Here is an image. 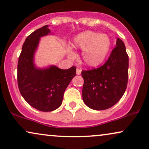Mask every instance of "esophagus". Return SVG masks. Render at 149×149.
Instances as JSON below:
<instances>
[{
  "instance_id": "1",
  "label": "esophagus",
  "mask_w": 149,
  "mask_h": 149,
  "mask_svg": "<svg viewBox=\"0 0 149 149\" xmlns=\"http://www.w3.org/2000/svg\"><path fill=\"white\" fill-rule=\"evenodd\" d=\"M81 71H82L81 69H78V68H77V69H76V74L77 75H80V73H81Z\"/></svg>"
}]
</instances>
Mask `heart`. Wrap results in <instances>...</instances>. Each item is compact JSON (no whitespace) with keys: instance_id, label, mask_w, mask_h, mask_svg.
Here are the masks:
<instances>
[{"instance_id":"heart-1","label":"heart","mask_w":149,"mask_h":149,"mask_svg":"<svg viewBox=\"0 0 149 149\" xmlns=\"http://www.w3.org/2000/svg\"><path fill=\"white\" fill-rule=\"evenodd\" d=\"M111 40L105 34L94 31H85L77 35L72 41L73 47L82 50V61L88 67H97L105 61L110 51ZM68 55L74 56L72 50H68Z\"/></svg>"}]
</instances>
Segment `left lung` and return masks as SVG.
<instances>
[{"label":"left lung","mask_w":149,"mask_h":149,"mask_svg":"<svg viewBox=\"0 0 149 149\" xmlns=\"http://www.w3.org/2000/svg\"><path fill=\"white\" fill-rule=\"evenodd\" d=\"M110 57L101 67L82 70V99L91 109L110 108L124 94L128 80V55L119 38Z\"/></svg>","instance_id":"8db88e82"}]
</instances>
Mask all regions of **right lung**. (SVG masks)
Returning a JSON list of instances; mask_svg holds the SVG:
<instances>
[{
    "instance_id": "1",
    "label": "right lung",
    "mask_w": 149,
    "mask_h": 149,
    "mask_svg": "<svg viewBox=\"0 0 149 149\" xmlns=\"http://www.w3.org/2000/svg\"><path fill=\"white\" fill-rule=\"evenodd\" d=\"M48 33V26H44L28 36L17 66V82L21 94L30 105L42 112H51L60 106L64 91L76 75L74 66L69 69H61L55 66L45 69L35 67L33 57L39 39Z\"/></svg>"
}]
</instances>
